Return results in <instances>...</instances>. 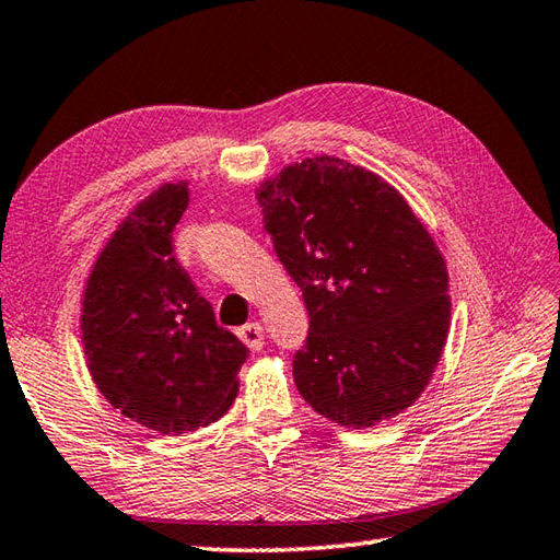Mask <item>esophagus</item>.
<instances>
[{"label":"esophagus","instance_id":"1","mask_svg":"<svg viewBox=\"0 0 560 560\" xmlns=\"http://www.w3.org/2000/svg\"><path fill=\"white\" fill-rule=\"evenodd\" d=\"M237 337L243 339V342L252 349V352H259V349L265 347V327H261L259 323L243 325L237 330Z\"/></svg>","mask_w":560,"mask_h":560}]
</instances>
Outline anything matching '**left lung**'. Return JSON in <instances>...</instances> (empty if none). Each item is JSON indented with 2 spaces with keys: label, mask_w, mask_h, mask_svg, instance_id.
<instances>
[{
  "label": "left lung",
  "mask_w": 560,
  "mask_h": 560,
  "mask_svg": "<svg viewBox=\"0 0 560 560\" xmlns=\"http://www.w3.org/2000/svg\"><path fill=\"white\" fill-rule=\"evenodd\" d=\"M273 249L308 305L293 359L323 418L366 430L422 396L448 325L446 261L405 196L335 155L291 162L257 186Z\"/></svg>",
  "instance_id": "obj_1"
}]
</instances>
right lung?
Returning <instances> with one entry per match:
<instances>
[{
    "label": "right lung",
    "mask_w": 560,
    "mask_h": 560,
    "mask_svg": "<svg viewBox=\"0 0 560 560\" xmlns=\"http://www.w3.org/2000/svg\"><path fill=\"white\" fill-rule=\"evenodd\" d=\"M186 206V182H164L130 208L94 259L80 315L98 393L126 418L172 436L223 418L247 359L174 255L172 230Z\"/></svg>",
    "instance_id": "obj_1"
}]
</instances>
